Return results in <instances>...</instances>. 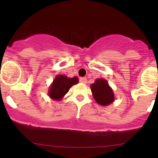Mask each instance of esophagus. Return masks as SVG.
Wrapping results in <instances>:
<instances>
[{"instance_id":"1","label":"esophagus","mask_w":158,"mask_h":158,"mask_svg":"<svg viewBox=\"0 0 158 158\" xmlns=\"http://www.w3.org/2000/svg\"><path fill=\"white\" fill-rule=\"evenodd\" d=\"M79 81H80L81 83L86 84V83H87V78H86V77H80V79H79Z\"/></svg>"}]
</instances>
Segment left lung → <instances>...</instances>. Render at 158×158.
<instances>
[{"label":"left lung","mask_w":158,"mask_h":158,"mask_svg":"<svg viewBox=\"0 0 158 158\" xmlns=\"http://www.w3.org/2000/svg\"><path fill=\"white\" fill-rule=\"evenodd\" d=\"M91 90L95 100L100 105L107 106L115 100L112 89L104 79H97L92 84Z\"/></svg>","instance_id":"8db88e82"}]
</instances>
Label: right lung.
Masks as SVG:
<instances>
[{"label": "right lung", "mask_w": 158, "mask_h": 158, "mask_svg": "<svg viewBox=\"0 0 158 158\" xmlns=\"http://www.w3.org/2000/svg\"><path fill=\"white\" fill-rule=\"evenodd\" d=\"M78 78H69L63 75H58L49 89V96L54 100H61L64 95L69 92L71 86L76 85Z\"/></svg>", "instance_id": "right-lung-1"}]
</instances>
